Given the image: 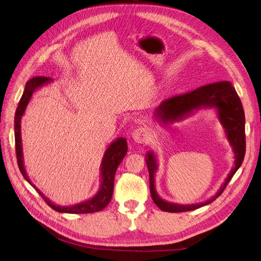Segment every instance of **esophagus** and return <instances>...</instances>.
I'll list each match as a JSON object with an SVG mask.
<instances>
[{"label":"esophagus","instance_id":"esophagus-1","mask_svg":"<svg viewBox=\"0 0 261 261\" xmlns=\"http://www.w3.org/2000/svg\"><path fill=\"white\" fill-rule=\"evenodd\" d=\"M132 138L135 140V143L144 145V144H147L149 141L150 134L146 128L139 127L132 133Z\"/></svg>","mask_w":261,"mask_h":261}]
</instances>
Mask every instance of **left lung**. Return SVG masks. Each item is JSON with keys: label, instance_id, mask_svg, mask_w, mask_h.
Returning <instances> with one entry per match:
<instances>
[{"label": "left lung", "instance_id": "left-lung-1", "mask_svg": "<svg viewBox=\"0 0 261 261\" xmlns=\"http://www.w3.org/2000/svg\"><path fill=\"white\" fill-rule=\"evenodd\" d=\"M200 109H215L221 125L223 126L226 139L230 143L234 152V165L226 176L224 183L219 191L209 199L198 203L181 204L163 199L155 189V173L159 169L156 155L153 150L146 153V164L149 171L150 193L152 200L162 211L185 212L198 209L215 201L223 193L224 188L233 175L240 169L245 155V114L241 99L230 82H219L199 87L191 92L180 94L164 100L154 110V120L163 125L169 126L183 121L193 115Z\"/></svg>", "mask_w": 261, "mask_h": 261}]
</instances>
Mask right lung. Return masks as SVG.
<instances>
[{
  "label": "right lung",
  "mask_w": 261,
  "mask_h": 261,
  "mask_svg": "<svg viewBox=\"0 0 261 261\" xmlns=\"http://www.w3.org/2000/svg\"><path fill=\"white\" fill-rule=\"evenodd\" d=\"M52 78L49 77H34L30 81L27 82L25 86V90L21 96V99L16 109V113H15V122H14V129H15V145H16V155H17V163L19 170L21 172L22 176L28 183L33 186L36 191L39 193L44 201L48 203V206L51 207L53 210L58 212H64V213H91L97 212L105 209L109 202L111 201L113 189H114V177L117 170V167L123 161L125 154L127 153V141L123 137H118L113 140L111 144L108 146L106 149L103 158H102L101 165H100V187L98 192L94 194L89 199L84 200L82 202H78L72 206H60V204H55L46 197L40 189H39L33 181L30 180L26 169L25 163H23V154H22V143H21V117L26 111V108L29 103V101L33 97L34 92H36L39 88L52 83Z\"/></svg>",
  "instance_id": "obj_1"
}]
</instances>
